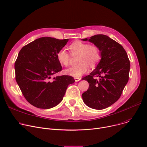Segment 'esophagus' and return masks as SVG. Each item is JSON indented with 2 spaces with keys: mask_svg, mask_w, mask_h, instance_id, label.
<instances>
[{
  "mask_svg": "<svg viewBox=\"0 0 147 147\" xmlns=\"http://www.w3.org/2000/svg\"><path fill=\"white\" fill-rule=\"evenodd\" d=\"M80 80H81V78H74L75 82H79Z\"/></svg>",
  "mask_w": 147,
  "mask_h": 147,
  "instance_id": "obj_1",
  "label": "esophagus"
}]
</instances>
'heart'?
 Segmentation results:
<instances>
[{"instance_id": "obj_1", "label": "heart", "mask_w": 147, "mask_h": 147, "mask_svg": "<svg viewBox=\"0 0 147 147\" xmlns=\"http://www.w3.org/2000/svg\"><path fill=\"white\" fill-rule=\"evenodd\" d=\"M73 55H79V64L66 69L65 73L74 78H80L89 70V65L94 67L99 63L101 58V53L96 46L92 45L81 41H76L69 46ZM59 63L63 66L67 67L69 63L70 55L65 48L61 49L57 54Z\"/></svg>"}]
</instances>
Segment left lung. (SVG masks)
<instances>
[{"mask_svg":"<svg viewBox=\"0 0 147 147\" xmlns=\"http://www.w3.org/2000/svg\"><path fill=\"white\" fill-rule=\"evenodd\" d=\"M82 40L93 43L101 54L96 68L83 79L89 84L88 90L82 94L83 101L92 109H104L120 98L129 80L130 61L123 46L106 35L97 34Z\"/></svg>","mask_w":147,"mask_h":147,"instance_id":"8db88e82","label":"left lung"}]
</instances>
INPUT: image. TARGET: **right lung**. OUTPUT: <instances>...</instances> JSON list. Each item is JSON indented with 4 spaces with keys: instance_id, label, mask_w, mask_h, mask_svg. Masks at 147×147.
Returning a JSON list of instances; mask_svg holds the SVG:
<instances>
[{
    "instance_id": "right-lung-1",
    "label": "right lung",
    "mask_w": 147,
    "mask_h": 147,
    "mask_svg": "<svg viewBox=\"0 0 147 147\" xmlns=\"http://www.w3.org/2000/svg\"><path fill=\"white\" fill-rule=\"evenodd\" d=\"M43 37L23 46L15 63V79L27 101L38 109H49L59 104L72 76H52L62 70L57 52L68 41Z\"/></svg>"
}]
</instances>
